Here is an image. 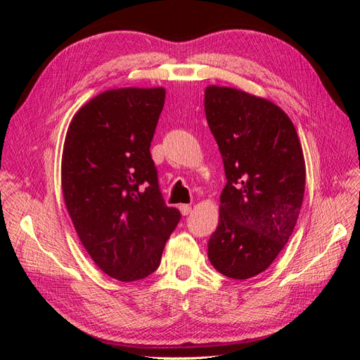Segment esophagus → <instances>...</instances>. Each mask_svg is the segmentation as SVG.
<instances>
[{
  "label": "esophagus",
  "instance_id": "1",
  "mask_svg": "<svg viewBox=\"0 0 360 360\" xmlns=\"http://www.w3.org/2000/svg\"><path fill=\"white\" fill-rule=\"evenodd\" d=\"M179 210L183 216H188L191 212H192V207L189 204H180L179 205Z\"/></svg>",
  "mask_w": 360,
  "mask_h": 360
}]
</instances>
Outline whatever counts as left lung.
<instances>
[{"label": "left lung", "mask_w": 360, "mask_h": 360, "mask_svg": "<svg viewBox=\"0 0 360 360\" xmlns=\"http://www.w3.org/2000/svg\"><path fill=\"white\" fill-rule=\"evenodd\" d=\"M204 110L224 160L212 266L231 279L264 271L287 245L304 193V159L290 117L278 105L233 86L209 85Z\"/></svg>", "instance_id": "1"}]
</instances>
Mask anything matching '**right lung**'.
<instances>
[{
  "label": "right lung",
  "instance_id": "obj_1",
  "mask_svg": "<svg viewBox=\"0 0 360 360\" xmlns=\"http://www.w3.org/2000/svg\"><path fill=\"white\" fill-rule=\"evenodd\" d=\"M165 89H115L76 112L64 139L61 188L73 226L102 271L122 282L160 264L180 212L163 202L150 155Z\"/></svg>",
  "mask_w": 360,
  "mask_h": 360
}]
</instances>
